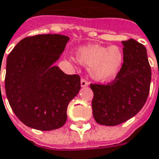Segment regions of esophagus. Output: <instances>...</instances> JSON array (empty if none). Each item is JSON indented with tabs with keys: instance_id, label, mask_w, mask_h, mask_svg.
I'll use <instances>...</instances> for the list:
<instances>
[{
	"instance_id": "1",
	"label": "esophagus",
	"mask_w": 159,
	"mask_h": 159,
	"mask_svg": "<svg viewBox=\"0 0 159 159\" xmlns=\"http://www.w3.org/2000/svg\"><path fill=\"white\" fill-rule=\"evenodd\" d=\"M81 86L82 87H85V86H88V84H89V82L85 80V79H81Z\"/></svg>"
}]
</instances>
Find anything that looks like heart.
<instances>
[{
	"label": "heart",
	"mask_w": 159,
	"mask_h": 159,
	"mask_svg": "<svg viewBox=\"0 0 159 159\" xmlns=\"http://www.w3.org/2000/svg\"><path fill=\"white\" fill-rule=\"evenodd\" d=\"M76 58L81 64L89 67V73L93 79L103 81L117 73L123 61V52L115 45L108 48L89 45L77 51Z\"/></svg>",
	"instance_id": "obj_1"
}]
</instances>
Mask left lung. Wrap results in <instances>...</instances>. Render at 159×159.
<instances>
[{
    "mask_svg": "<svg viewBox=\"0 0 159 159\" xmlns=\"http://www.w3.org/2000/svg\"><path fill=\"white\" fill-rule=\"evenodd\" d=\"M122 44L123 64L115 80L106 84H90L93 116L101 125L116 126L133 117L146 103L150 90L152 72L146 48L132 39Z\"/></svg>",
    "mask_w": 159,
    "mask_h": 159,
    "instance_id": "8db88e82",
    "label": "left lung"
}]
</instances>
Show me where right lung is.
I'll return each instance as SVG.
<instances>
[{"label": "right lung", "instance_id": "add662e5", "mask_svg": "<svg viewBox=\"0 0 159 159\" xmlns=\"http://www.w3.org/2000/svg\"><path fill=\"white\" fill-rule=\"evenodd\" d=\"M67 36L39 34L21 39L7 59L5 89L13 112L26 126L40 131L60 128L67 107L80 89V76L53 66Z\"/></svg>", "mask_w": 159, "mask_h": 159}]
</instances>
